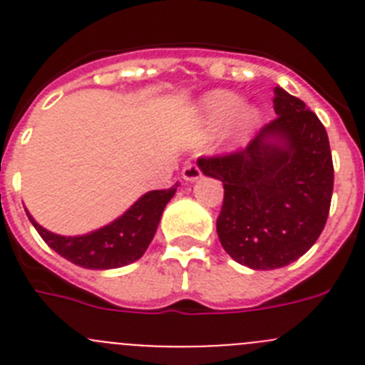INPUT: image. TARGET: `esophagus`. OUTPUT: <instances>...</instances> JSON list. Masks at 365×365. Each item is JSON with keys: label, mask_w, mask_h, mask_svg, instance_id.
Returning <instances> with one entry per match:
<instances>
[{"label": "esophagus", "mask_w": 365, "mask_h": 365, "mask_svg": "<svg viewBox=\"0 0 365 365\" xmlns=\"http://www.w3.org/2000/svg\"><path fill=\"white\" fill-rule=\"evenodd\" d=\"M202 173H201V168L197 166V164H188V166L182 170V179L190 180V182H193V180L201 179Z\"/></svg>", "instance_id": "esophagus-1"}]
</instances>
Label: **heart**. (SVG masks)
<instances>
[{
    "instance_id": "obj_1",
    "label": "heart",
    "mask_w": 365,
    "mask_h": 365,
    "mask_svg": "<svg viewBox=\"0 0 365 365\" xmlns=\"http://www.w3.org/2000/svg\"><path fill=\"white\" fill-rule=\"evenodd\" d=\"M201 118L205 133L208 137L225 130L234 122L235 135L247 137L259 124V111L256 108H245V102L237 93L227 89H215L208 93L201 102Z\"/></svg>"
}]
</instances>
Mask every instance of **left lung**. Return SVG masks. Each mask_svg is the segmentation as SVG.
<instances>
[{
	"instance_id": "obj_1",
	"label": "left lung",
	"mask_w": 365,
	"mask_h": 365,
	"mask_svg": "<svg viewBox=\"0 0 365 365\" xmlns=\"http://www.w3.org/2000/svg\"><path fill=\"white\" fill-rule=\"evenodd\" d=\"M278 117L245 150L199 159L225 188L217 235L228 256L254 270L289 265L316 243L333 197V157L320 118L274 87Z\"/></svg>"
}]
</instances>
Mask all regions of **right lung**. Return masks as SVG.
<instances>
[{
  "mask_svg": "<svg viewBox=\"0 0 365 365\" xmlns=\"http://www.w3.org/2000/svg\"><path fill=\"white\" fill-rule=\"evenodd\" d=\"M175 190L177 185L170 190H151L138 197L120 217L83 235L54 234L34 221L31 214L27 215L41 240L74 265L93 270L118 269L144 256Z\"/></svg>",
  "mask_w": 365,
  "mask_h": 365,
  "instance_id": "add662e5",
  "label": "right lung"
}]
</instances>
